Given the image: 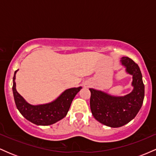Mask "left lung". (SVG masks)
Instances as JSON below:
<instances>
[{"instance_id": "left-lung-1", "label": "left lung", "mask_w": 156, "mask_h": 156, "mask_svg": "<svg viewBox=\"0 0 156 156\" xmlns=\"http://www.w3.org/2000/svg\"><path fill=\"white\" fill-rule=\"evenodd\" d=\"M121 63L126 67L127 73L133 76V90L130 94L114 97L89 89L93 116L102 124L112 128H119L131 121L140 110L144 97L142 75L138 64L128 57H122Z\"/></svg>"}]
</instances>
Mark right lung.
Masks as SVG:
<instances>
[{
    "label": "right lung",
    "mask_w": 156,
    "mask_h": 156,
    "mask_svg": "<svg viewBox=\"0 0 156 156\" xmlns=\"http://www.w3.org/2000/svg\"><path fill=\"white\" fill-rule=\"evenodd\" d=\"M17 70L15 71L13 77L12 90L16 106L23 117L35 125H50L61 120L67 115L73 100L81 87L67 89L52 103L33 105L27 103L16 90L15 80Z\"/></svg>",
    "instance_id": "right-lung-1"
}]
</instances>
